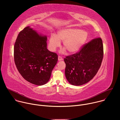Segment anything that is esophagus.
Instances as JSON below:
<instances>
[{
	"label": "esophagus",
	"mask_w": 120,
	"mask_h": 120,
	"mask_svg": "<svg viewBox=\"0 0 120 120\" xmlns=\"http://www.w3.org/2000/svg\"><path fill=\"white\" fill-rule=\"evenodd\" d=\"M58 61H62L63 60V58H62V57H61V56H59L58 57Z\"/></svg>",
	"instance_id": "34e87169"
}]
</instances>
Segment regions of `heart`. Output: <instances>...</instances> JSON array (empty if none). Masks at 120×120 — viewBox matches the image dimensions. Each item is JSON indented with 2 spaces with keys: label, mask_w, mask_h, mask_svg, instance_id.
Instances as JSON below:
<instances>
[{
  "label": "heart",
  "mask_w": 120,
  "mask_h": 120,
  "mask_svg": "<svg viewBox=\"0 0 120 120\" xmlns=\"http://www.w3.org/2000/svg\"><path fill=\"white\" fill-rule=\"evenodd\" d=\"M87 38V33L79 29L66 27L60 29L56 35L50 37L48 47L50 51L54 52L63 42V47L61 53H64L66 50L70 54L76 53L82 48Z\"/></svg>",
  "instance_id": "1"
}]
</instances>
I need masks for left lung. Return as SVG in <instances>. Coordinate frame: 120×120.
<instances>
[{"label": "left lung", "instance_id": "8db88e82", "mask_svg": "<svg viewBox=\"0 0 120 120\" xmlns=\"http://www.w3.org/2000/svg\"><path fill=\"white\" fill-rule=\"evenodd\" d=\"M103 56L102 40L97 38L83 45L77 53L66 56L64 61L67 80L75 86L88 82L97 74Z\"/></svg>", "mask_w": 120, "mask_h": 120}]
</instances>
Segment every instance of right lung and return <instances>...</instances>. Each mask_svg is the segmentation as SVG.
Wrapping results in <instances>:
<instances>
[{"label":"right lung","mask_w":120,"mask_h":120,"mask_svg":"<svg viewBox=\"0 0 120 120\" xmlns=\"http://www.w3.org/2000/svg\"><path fill=\"white\" fill-rule=\"evenodd\" d=\"M47 37L30 26L20 32L14 45V61L19 72L37 85L47 83L58 61L56 54L47 48Z\"/></svg>","instance_id":"right-lung-1"}]
</instances>
